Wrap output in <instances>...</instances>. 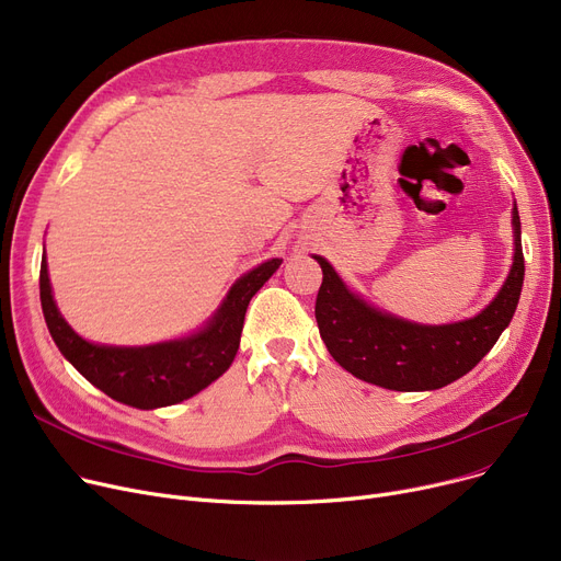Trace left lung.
I'll return each mask as SVG.
<instances>
[{
  "label": "left lung",
  "instance_id": "1",
  "mask_svg": "<svg viewBox=\"0 0 561 561\" xmlns=\"http://www.w3.org/2000/svg\"><path fill=\"white\" fill-rule=\"evenodd\" d=\"M514 263L493 302L450 325H419L379 311L352 293L328 259L322 268L316 320L330 355L347 373L391 391H434L473 370L505 332L516 311L525 261L520 218L514 206Z\"/></svg>",
  "mask_w": 561,
  "mask_h": 561
}]
</instances>
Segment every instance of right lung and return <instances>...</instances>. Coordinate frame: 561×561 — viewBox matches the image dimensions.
<instances>
[{
  "label": "right lung",
  "instance_id": "add662e5",
  "mask_svg": "<svg viewBox=\"0 0 561 561\" xmlns=\"http://www.w3.org/2000/svg\"><path fill=\"white\" fill-rule=\"evenodd\" d=\"M282 259H271L231 286L216 316L197 334L142 347L83 341L56 309L47 261H41V305L61 355L108 398L136 409H157L193 398L233 362L254 293L273 277Z\"/></svg>",
  "mask_w": 561,
  "mask_h": 561
}]
</instances>
